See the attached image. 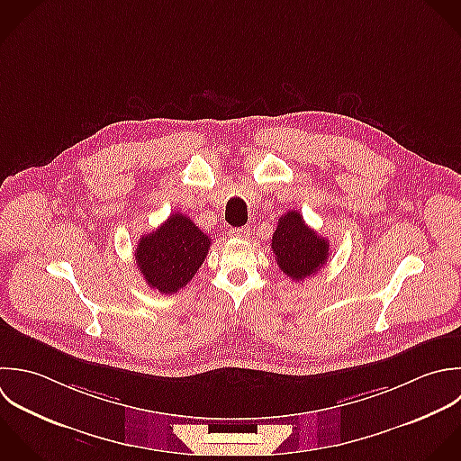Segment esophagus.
Masks as SVG:
<instances>
[{"instance_id": "1", "label": "esophagus", "mask_w": 461, "mask_h": 461, "mask_svg": "<svg viewBox=\"0 0 461 461\" xmlns=\"http://www.w3.org/2000/svg\"><path fill=\"white\" fill-rule=\"evenodd\" d=\"M230 237H237V239H248L251 233V228L242 226V228H230Z\"/></svg>"}]
</instances>
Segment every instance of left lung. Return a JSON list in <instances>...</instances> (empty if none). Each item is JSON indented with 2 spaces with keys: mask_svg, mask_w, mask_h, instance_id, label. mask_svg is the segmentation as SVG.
Segmentation results:
<instances>
[{
  "mask_svg": "<svg viewBox=\"0 0 461 461\" xmlns=\"http://www.w3.org/2000/svg\"><path fill=\"white\" fill-rule=\"evenodd\" d=\"M271 249L278 267L296 282L318 273L329 260V240L311 230L300 212L278 219Z\"/></svg>",
  "mask_w": 461,
  "mask_h": 461,
  "instance_id": "left-lung-1",
  "label": "left lung"
}]
</instances>
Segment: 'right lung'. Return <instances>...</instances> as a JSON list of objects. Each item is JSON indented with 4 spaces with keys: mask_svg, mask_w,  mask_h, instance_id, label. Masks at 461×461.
Segmentation results:
<instances>
[{
    "mask_svg": "<svg viewBox=\"0 0 461 461\" xmlns=\"http://www.w3.org/2000/svg\"><path fill=\"white\" fill-rule=\"evenodd\" d=\"M210 244L212 239L177 212L138 240L134 258L150 289L174 294L195 276Z\"/></svg>",
    "mask_w": 461,
    "mask_h": 461,
    "instance_id": "obj_1",
    "label": "right lung"
}]
</instances>
